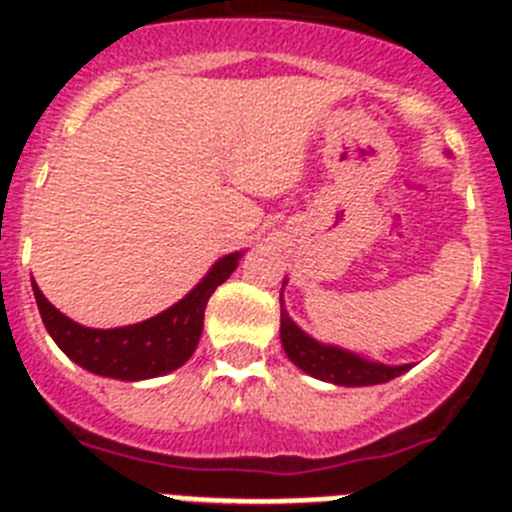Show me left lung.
<instances>
[{
	"mask_svg": "<svg viewBox=\"0 0 512 512\" xmlns=\"http://www.w3.org/2000/svg\"><path fill=\"white\" fill-rule=\"evenodd\" d=\"M282 346L292 364H297L302 372L312 374V377L323 379V382L341 384V387H366V384H382L390 379L400 377L402 372H408L410 364L405 366H387L366 361L356 354H348L336 346H323V343L312 341L307 333H302L295 325V320L289 318L287 310L282 305Z\"/></svg>",
	"mask_w": 512,
	"mask_h": 512,
	"instance_id": "1",
	"label": "left lung"
}]
</instances>
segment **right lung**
<instances>
[{"label": "right lung", "instance_id": "1", "mask_svg": "<svg viewBox=\"0 0 512 512\" xmlns=\"http://www.w3.org/2000/svg\"><path fill=\"white\" fill-rule=\"evenodd\" d=\"M238 259L241 253H228L184 300L156 318L125 328H84L45 300L38 284H33V292L45 330L71 361L99 377L138 382V379L174 372L184 361H189L200 343L207 300L233 274Z\"/></svg>", "mask_w": 512, "mask_h": 512}]
</instances>
